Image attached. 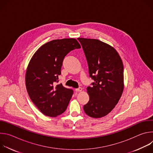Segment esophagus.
Listing matches in <instances>:
<instances>
[{"instance_id":"1","label":"esophagus","mask_w":153,"mask_h":153,"mask_svg":"<svg viewBox=\"0 0 153 153\" xmlns=\"http://www.w3.org/2000/svg\"><path fill=\"white\" fill-rule=\"evenodd\" d=\"M75 90H76V91H77V92L82 91V88H81V87H79L78 88H76Z\"/></svg>"}]
</instances>
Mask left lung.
Segmentation results:
<instances>
[{"mask_svg":"<svg viewBox=\"0 0 153 153\" xmlns=\"http://www.w3.org/2000/svg\"><path fill=\"white\" fill-rule=\"evenodd\" d=\"M87 62L90 77L94 80L87 87L90 96L83 106L85 113L93 118L110 113L123 90V65L116 50L97 39L78 38Z\"/></svg>","mask_w":153,"mask_h":153,"instance_id":"obj_1","label":"left lung"}]
</instances>
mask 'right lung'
Wrapping results in <instances>:
<instances>
[{
    "mask_svg": "<svg viewBox=\"0 0 153 153\" xmlns=\"http://www.w3.org/2000/svg\"><path fill=\"white\" fill-rule=\"evenodd\" d=\"M80 48L75 39L53 40L32 57L25 75L26 88L31 101L44 115L56 117L66 110L73 90L58 83V76L65 57Z\"/></svg>",
    "mask_w": 153,
    "mask_h": 153,
    "instance_id": "1",
    "label": "right lung"
}]
</instances>
